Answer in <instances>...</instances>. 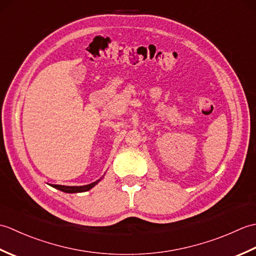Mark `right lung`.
Here are the masks:
<instances>
[{"mask_svg":"<svg viewBox=\"0 0 256 256\" xmlns=\"http://www.w3.org/2000/svg\"><path fill=\"white\" fill-rule=\"evenodd\" d=\"M99 182V180H96L94 182H92L90 184H86V186H62V184H54V188H57L59 190H62L64 192H69V194H74V192H88L92 187L96 186V184Z\"/></svg>","mask_w":256,"mask_h":256,"instance_id":"obj_1","label":"right lung"}]
</instances>
